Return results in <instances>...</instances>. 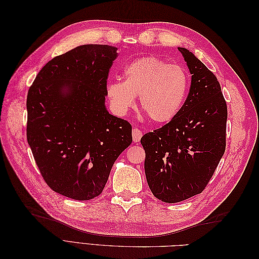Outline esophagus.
<instances>
[{"instance_id": "34e87169", "label": "esophagus", "mask_w": 259, "mask_h": 259, "mask_svg": "<svg viewBox=\"0 0 259 259\" xmlns=\"http://www.w3.org/2000/svg\"><path fill=\"white\" fill-rule=\"evenodd\" d=\"M132 135H133V140H134V143H138L140 138H142V136H143V132L139 128L135 127L132 131Z\"/></svg>"}]
</instances>
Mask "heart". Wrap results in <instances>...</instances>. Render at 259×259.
Listing matches in <instances>:
<instances>
[{"instance_id":"heart-1","label":"heart","mask_w":259,"mask_h":259,"mask_svg":"<svg viewBox=\"0 0 259 259\" xmlns=\"http://www.w3.org/2000/svg\"><path fill=\"white\" fill-rule=\"evenodd\" d=\"M190 86L187 69L158 57L132 61L123 71V82L107 85V96L117 115L126 114L138 96V106L154 123H165L178 114Z\"/></svg>"}]
</instances>
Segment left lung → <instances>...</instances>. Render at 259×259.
I'll list each match as a JSON object with an SVG mask.
<instances>
[{"label":"left lung","instance_id":"obj_1","mask_svg":"<svg viewBox=\"0 0 259 259\" xmlns=\"http://www.w3.org/2000/svg\"><path fill=\"white\" fill-rule=\"evenodd\" d=\"M178 51L192 74L189 94L173 120L140 139L149 188L166 203L204 190L226 150L228 113L221 84L191 52Z\"/></svg>","mask_w":259,"mask_h":259}]
</instances>
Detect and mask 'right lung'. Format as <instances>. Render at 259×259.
I'll return each mask as SVG.
<instances>
[{
  "label": "right lung",
  "instance_id": "add662e5",
  "mask_svg": "<svg viewBox=\"0 0 259 259\" xmlns=\"http://www.w3.org/2000/svg\"><path fill=\"white\" fill-rule=\"evenodd\" d=\"M116 50L88 44L59 55L28 92V144L45 183L70 199L98 197L133 140L132 125L105 106Z\"/></svg>",
  "mask_w": 259,
  "mask_h": 259
}]
</instances>
